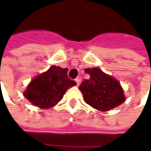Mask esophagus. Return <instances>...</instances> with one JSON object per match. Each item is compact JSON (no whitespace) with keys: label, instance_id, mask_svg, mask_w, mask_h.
Masks as SVG:
<instances>
[{"label":"esophagus","instance_id":"34e87169","mask_svg":"<svg viewBox=\"0 0 151 151\" xmlns=\"http://www.w3.org/2000/svg\"><path fill=\"white\" fill-rule=\"evenodd\" d=\"M75 81H76V82H77V85L79 86L80 85V83H81V81H82V78L79 76V77H78V78L75 79Z\"/></svg>","mask_w":151,"mask_h":151}]
</instances>
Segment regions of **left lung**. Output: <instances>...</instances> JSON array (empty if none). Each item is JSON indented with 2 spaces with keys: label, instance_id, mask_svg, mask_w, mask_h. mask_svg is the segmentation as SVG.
Wrapping results in <instances>:
<instances>
[{
  "label": "left lung",
  "instance_id": "1",
  "mask_svg": "<svg viewBox=\"0 0 151 151\" xmlns=\"http://www.w3.org/2000/svg\"><path fill=\"white\" fill-rule=\"evenodd\" d=\"M90 78L79 86L85 102L99 111H109L124 102L123 89L117 80L98 68L85 69Z\"/></svg>",
  "mask_w": 151,
  "mask_h": 151
}]
</instances>
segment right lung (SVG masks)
I'll return each mask as SVG.
<instances>
[{"label":"right lung","mask_w":151,"mask_h":151,"mask_svg":"<svg viewBox=\"0 0 151 151\" xmlns=\"http://www.w3.org/2000/svg\"><path fill=\"white\" fill-rule=\"evenodd\" d=\"M69 69L52 66L47 72L33 79L24 92V96L34 105L48 108L62 99L66 91L75 86L68 77Z\"/></svg>","instance_id":"1"}]
</instances>
